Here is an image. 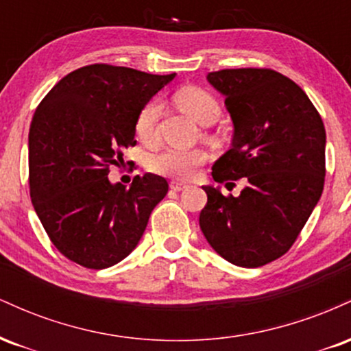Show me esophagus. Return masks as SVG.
Instances as JSON below:
<instances>
[{
  "label": "esophagus",
  "mask_w": 351,
  "mask_h": 351,
  "mask_svg": "<svg viewBox=\"0 0 351 351\" xmlns=\"http://www.w3.org/2000/svg\"><path fill=\"white\" fill-rule=\"evenodd\" d=\"M170 188L173 189V191H183V189H186V188H188V184L180 183V181H171V183H170Z\"/></svg>",
  "instance_id": "1"
}]
</instances>
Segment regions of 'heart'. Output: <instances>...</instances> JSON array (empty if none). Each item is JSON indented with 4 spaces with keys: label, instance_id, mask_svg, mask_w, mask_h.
<instances>
[{
    "label": "heart",
    "instance_id": "heart-1",
    "mask_svg": "<svg viewBox=\"0 0 351 351\" xmlns=\"http://www.w3.org/2000/svg\"><path fill=\"white\" fill-rule=\"evenodd\" d=\"M175 100L181 110L191 115L201 125H211L221 115V106L215 95L199 87H183L175 94ZM162 115V102L156 99L148 100L140 108L135 119V134L143 143L156 140V125ZM206 162L203 150H181V148H165L153 153L148 158V168L158 175L176 180H191L198 168Z\"/></svg>",
    "mask_w": 351,
    "mask_h": 351
}]
</instances>
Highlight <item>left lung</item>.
<instances>
[{"label": "left lung", "instance_id": "8db88e82", "mask_svg": "<svg viewBox=\"0 0 351 351\" xmlns=\"http://www.w3.org/2000/svg\"><path fill=\"white\" fill-rule=\"evenodd\" d=\"M234 125L231 148L213 165L217 183L203 186L199 228L215 251L241 267H261L295 243L324 191L325 127L302 88L271 69L209 72Z\"/></svg>", "mask_w": 351, "mask_h": 351}]
</instances>
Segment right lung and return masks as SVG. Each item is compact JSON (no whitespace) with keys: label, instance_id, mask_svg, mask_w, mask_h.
Returning a JSON list of instances; mask_svg holds the SVG:
<instances>
[{"label":"right lung","instance_id":"add662e5","mask_svg":"<svg viewBox=\"0 0 351 351\" xmlns=\"http://www.w3.org/2000/svg\"><path fill=\"white\" fill-rule=\"evenodd\" d=\"M175 74L92 64L62 77L29 127V191L36 215L60 254L87 269L125 259L168 193L153 173L130 188L110 183L108 167L135 147L138 110Z\"/></svg>","mask_w":351,"mask_h":351}]
</instances>
